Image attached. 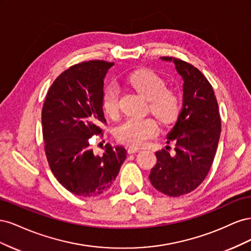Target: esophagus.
<instances>
[{
	"mask_svg": "<svg viewBox=\"0 0 251 251\" xmlns=\"http://www.w3.org/2000/svg\"><path fill=\"white\" fill-rule=\"evenodd\" d=\"M141 149L140 148H136V147H128L127 148V153L128 154H134L136 151H139Z\"/></svg>",
	"mask_w": 251,
	"mask_h": 251,
	"instance_id": "obj_1",
	"label": "esophagus"
}]
</instances>
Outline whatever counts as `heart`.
Masks as SVG:
<instances>
[{
	"label": "heart",
	"instance_id": "obj_1",
	"mask_svg": "<svg viewBox=\"0 0 251 251\" xmlns=\"http://www.w3.org/2000/svg\"><path fill=\"white\" fill-rule=\"evenodd\" d=\"M127 83L146 97L148 109L161 121L171 124L177 119L182 109L180 95L173 89L166 88L162 77L150 70H138L127 76ZM101 104L109 116H115L119 111V90L110 85L104 89ZM159 126L153 117H128L123 121L115 131L116 138L128 146L139 147L158 133Z\"/></svg>",
	"mask_w": 251,
	"mask_h": 251
}]
</instances>
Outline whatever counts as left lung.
I'll use <instances>...</instances> for the list:
<instances>
[{"instance_id":"obj_1","label":"left lung","mask_w":251,"mask_h":251,"mask_svg":"<svg viewBox=\"0 0 251 251\" xmlns=\"http://www.w3.org/2000/svg\"><path fill=\"white\" fill-rule=\"evenodd\" d=\"M161 59L173 62L183 79V105L168 134L175 153H170V147L156 151L157 163L149 178L157 191L179 197L193 192L206 178L221 134V117L214 89L200 70L180 58Z\"/></svg>"}]
</instances>
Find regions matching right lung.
Returning a JSON list of instances; mask_svg holds the SVG:
<instances>
[{
	"mask_svg": "<svg viewBox=\"0 0 251 251\" xmlns=\"http://www.w3.org/2000/svg\"><path fill=\"white\" fill-rule=\"evenodd\" d=\"M114 63L89 60L64 71L49 88L42 109L45 154L57 181L70 193L94 197L113 184L126 157L124 147L104 146L95 155L90 139L102 137L107 124L101 97L103 78Z\"/></svg>",
	"mask_w": 251,
	"mask_h": 251,
	"instance_id": "obj_1",
	"label": "right lung"
}]
</instances>
